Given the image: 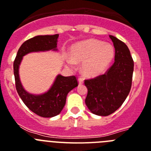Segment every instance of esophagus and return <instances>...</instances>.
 <instances>
[{"label":"esophagus","instance_id":"esophagus-1","mask_svg":"<svg viewBox=\"0 0 151 151\" xmlns=\"http://www.w3.org/2000/svg\"><path fill=\"white\" fill-rule=\"evenodd\" d=\"M78 83H79V84H83V78H81V77H80V78H78Z\"/></svg>","mask_w":151,"mask_h":151}]
</instances>
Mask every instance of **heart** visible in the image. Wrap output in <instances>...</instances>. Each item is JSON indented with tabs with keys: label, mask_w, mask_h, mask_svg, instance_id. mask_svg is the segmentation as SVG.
Returning <instances> with one entry per match:
<instances>
[{
	"label": "heart",
	"mask_w": 151,
	"mask_h": 151,
	"mask_svg": "<svg viewBox=\"0 0 151 151\" xmlns=\"http://www.w3.org/2000/svg\"><path fill=\"white\" fill-rule=\"evenodd\" d=\"M71 56L72 58H67V63L70 68H74L76 62H83V74L86 76H96L109 66L115 56V49L109 43L90 39L73 46Z\"/></svg>",
	"instance_id": "heart-1"
}]
</instances>
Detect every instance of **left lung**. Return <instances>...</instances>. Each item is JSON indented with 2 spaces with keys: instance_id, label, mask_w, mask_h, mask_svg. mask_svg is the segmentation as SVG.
Returning <instances> with one entry per match:
<instances>
[{
  "instance_id": "obj_1",
  "label": "left lung",
  "mask_w": 151,
  "mask_h": 151,
  "mask_svg": "<svg viewBox=\"0 0 151 151\" xmlns=\"http://www.w3.org/2000/svg\"><path fill=\"white\" fill-rule=\"evenodd\" d=\"M115 48V62L104 74L84 82L88 93L85 103L92 113L107 116L124 103L132 87L134 61L128 46L109 36Z\"/></svg>"
}]
</instances>
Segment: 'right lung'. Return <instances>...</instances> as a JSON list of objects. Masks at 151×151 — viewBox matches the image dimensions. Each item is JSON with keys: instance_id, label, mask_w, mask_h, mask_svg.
I'll use <instances>...</instances> for the list:
<instances>
[{"instance_id": "right-lung-1", "label": "right lung", "mask_w": 151, "mask_h": 151, "mask_svg": "<svg viewBox=\"0 0 151 151\" xmlns=\"http://www.w3.org/2000/svg\"><path fill=\"white\" fill-rule=\"evenodd\" d=\"M59 35L37 36L22 44L14 62L16 89L19 97L32 112L44 118H52L61 113L66 103L67 95L78 83L76 77H64L58 74L48 91L41 94H32L25 90L20 81L19 68L23 56L29 53L53 51L58 52Z\"/></svg>"}]
</instances>
